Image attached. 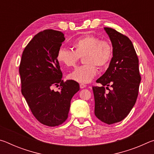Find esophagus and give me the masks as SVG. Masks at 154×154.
<instances>
[{
	"mask_svg": "<svg viewBox=\"0 0 154 154\" xmlns=\"http://www.w3.org/2000/svg\"><path fill=\"white\" fill-rule=\"evenodd\" d=\"M79 86H80V88H82H82H84L86 87L87 85H85V84H83V83H81V84L79 85Z\"/></svg>",
	"mask_w": 154,
	"mask_h": 154,
	"instance_id": "esophagus-1",
	"label": "esophagus"
}]
</instances>
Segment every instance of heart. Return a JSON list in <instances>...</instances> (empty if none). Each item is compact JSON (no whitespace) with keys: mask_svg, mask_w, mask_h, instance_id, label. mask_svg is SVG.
I'll list each match as a JSON object with an SVG mask.
<instances>
[{"mask_svg":"<svg viewBox=\"0 0 154 154\" xmlns=\"http://www.w3.org/2000/svg\"><path fill=\"white\" fill-rule=\"evenodd\" d=\"M74 51L66 48H59L56 58L65 66H73L83 55L85 64L78 66L68 75L69 79L81 83H88L97 74V67L105 68L113 55V48L108 41L100 40L94 35H86L75 39L72 43Z\"/></svg>","mask_w":154,"mask_h":154,"instance_id":"heart-1","label":"heart"}]
</instances>
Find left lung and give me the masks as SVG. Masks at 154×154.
Here are the masks:
<instances>
[{"mask_svg":"<svg viewBox=\"0 0 154 154\" xmlns=\"http://www.w3.org/2000/svg\"><path fill=\"white\" fill-rule=\"evenodd\" d=\"M113 47V57L109 68L96 80L103 86L92 87L94 114L107 124L121 122L129 114L136 103L141 80L139 59L133 44L126 36L111 28H104ZM109 92H105L104 86Z\"/></svg>","mask_w":154,"mask_h":154,"instance_id":"1","label":"left lung"}]
</instances>
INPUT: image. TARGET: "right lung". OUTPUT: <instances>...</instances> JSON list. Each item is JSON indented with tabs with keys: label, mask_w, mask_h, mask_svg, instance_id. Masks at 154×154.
I'll return each instance as SVG.
<instances>
[{
	"label": "right lung",
	"mask_w": 154,
	"mask_h": 154,
	"mask_svg": "<svg viewBox=\"0 0 154 154\" xmlns=\"http://www.w3.org/2000/svg\"><path fill=\"white\" fill-rule=\"evenodd\" d=\"M64 40L60 31L45 30L36 34L23 51L19 69L22 94L31 111L38 122L51 127L66 121L71 99L79 90L77 82L62 79L56 55ZM59 84L60 91L52 90Z\"/></svg>",
	"instance_id": "obj_1"
}]
</instances>
